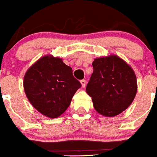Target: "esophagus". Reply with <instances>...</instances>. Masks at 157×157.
<instances>
[{
  "label": "esophagus",
  "instance_id": "esophagus-1",
  "mask_svg": "<svg viewBox=\"0 0 157 157\" xmlns=\"http://www.w3.org/2000/svg\"><path fill=\"white\" fill-rule=\"evenodd\" d=\"M80 83H81V86L83 88H84L86 86V80H80Z\"/></svg>",
  "mask_w": 157,
  "mask_h": 157
}]
</instances>
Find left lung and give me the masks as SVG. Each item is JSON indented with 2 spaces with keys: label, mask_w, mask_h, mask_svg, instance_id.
<instances>
[{
  "label": "left lung",
  "mask_w": 157,
  "mask_h": 157,
  "mask_svg": "<svg viewBox=\"0 0 157 157\" xmlns=\"http://www.w3.org/2000/svg\"><path fill=\"white\" fill-rule=\"evenodd\" d=\"M93 73L86 91L96 112L115 117L132 103L137 91V77L132 67L118 55L95 58Z\"/></svg>",
  "instance_id": "8db88e82"
}]
</instances>
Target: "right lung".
<instances>
[{"label":"right lung","instance_id":"obj_1","mask_svg":"<svg viewBox=\"0 0 157 157\" xmlns=\"http://www.w3.org/2000/svg\"><path fill=\"white\" fill-rule=\"evenodd\" d=\"M72 73V68L58 57L49 55L39 58L27 70L23 80L25 93L32 105L48 118L62 115L81 86Z\"/></svg>","mask_w":157,"mask_h":157}]
</instances>
